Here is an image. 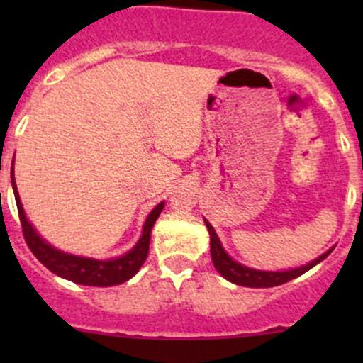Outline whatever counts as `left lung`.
I'll return each instance as SVG.
<instances>
[{
	"label": "left lung",
	"mask_w": 363,
	"mask_h": 363,
	"mask_svg": "<svg viewBox=\"0 0 363 363\" xmlns=\"http://www.w3.org/2000/svg\"><path fill=\"white\" fill-rule=\"evenodd\" d=\"M205 226L208 230V235H211V256H212V263H214L216 270L221 274L225 279H228L230 283H235L239 286H247V288H272V286H279V284L288 283V281L295 279V277L302 276L303 272H307L309 269H313L314 265H318L320 262H323L330 251L323 252L320 258L313 259L307 265L298 267V269H291V270H283V272H265V270H255L250 269V267H244L240 263H237L235 259L230 258L228 252L223 250L221 240L219 237L216 235L214 228H212L211 223L205 219Z\"/></svg>",
	"instance_id": "left-lung-1"
}]
</instances>
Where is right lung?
Segmentation results:
<instances>
[{
	"mask_svg": "<svg viewBox=\"0 0 363 363\" xmlns=\"http://www.w3.org/2000/svg\"><path fill=\"white\" fill-rule=\"evenodd\" d=\"M12 186L13 195H16L17 211H19L21 226H23V233L28 247L31 250L33 255L56 276L65 277V279L73 281L77 284H86V286H113V284H121L124 281L131 279L135 274L140 270L144 265L145 258L149 255V242H151V230L155 226L156 219L163 211L164 202L156 205L147 216L144 223V230H142V237L138 242L135 244L133 250H130L126 255L119 256L113 259H93L84 258V256H75L63 252L56 247L50 246L49 242L42 239L31 223L28 221L24 214L23 203H21L19 193H17L16 179H13V167H12Z\"/></svg>",
	"mask_w": 363,
	"mask_h": 363,
	"instance_id": "obj_1",
	"label": "right lung"
}]
</instances>
